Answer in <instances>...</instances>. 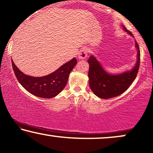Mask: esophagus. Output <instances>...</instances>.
Here are the masks:
<instances>
[{"mask_svg":"<svg viewBox=\"0 0 153 153\" xmlns=\"http://www.w3.org/2000/svg\"><path fill=\"white\" fill-rule=\"evenodd\" d=\"M88 56V49L86 48H83L79 51L78 57L80 59H85L86 57Z\"/></svg>","mask_w":153,"mask_h":153,"instance_id":"esophagus-1","label":"esophagus"}]
</instances>
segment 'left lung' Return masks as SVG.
<instances>
[{
    "mask_svg": "<svg viewBox=\"0 0 153 153\" xmlns=\"http://www.w3.org/2000/svg\"><path fill=\"white\" fill-rule=\"evenodd\" d=\"M126 32L133 36L130 31L123 27ZM136 47L138 49L136 65L131 71L119 75H110L102 68L100 63L93 56H90L88 62L90 65L88 72L89 83L91 90L102 99H109L119 96L129 88L137 76L140 66V48L137 42Z\"/></svg>",
    "mask_w": 153,
    "mask_h": 153,
    "instance_id": "left-lung-1",
    "label": "left lung"
}]
</instances>
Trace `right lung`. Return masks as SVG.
Instances as JSON below:
<instances>
[{"mask_svg":"<svg viewBox=\"0 0 153 153\" xmlns=\"http://www.w3.org/2000/svg\"><path fill=\"white\" fill-rule=\"evenodd\" d=\"M76 63L77 59L74 58L55 72L46 76L35 78L21 72L12 60L13 69L18 82L31 94L42 98H51L58 95L66 85L69 74Z\"/></svg>","mask_w":153,"mask_h":153,"instance_id":"right-lung-1","label":"right lung"}]
</instances>
